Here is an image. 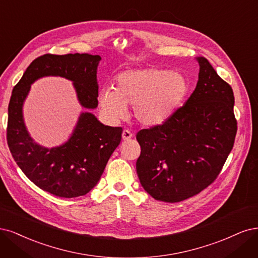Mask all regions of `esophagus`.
Listing matches in <instances>:
<instances>
[{"instance_id":"esophagus-1","label":"esophagus","mask_w":258,"mask_h":258,"mask_svg":"<svg viewBox=\"0 0 258 258\" xmlns=\"http://www.w3.org/2000/svg\"><path fill=\"white\" fill-rule=\"evenodd\" d=\"M133 137V134L128 131V130H124L122 133V138L123 140H128Z\"/></svg>"}]
</instances>
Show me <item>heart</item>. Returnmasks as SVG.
Masks as SVG:
<instances>
[{
    "instance_id": "1",
    "label": "heart",
    "mask_w": 258,
    "mask_h": 258,
    "mask_svg": "<svg viewBox=\"0 0 258 258\" xmlns=\"http://www.w3.org/2000/svg\"><path fill=\"white\" fill-rule=\"evenodd\" d=\"M189 82L180 73L148 68L122 72L115 87L106 86L98 94V104L105 118L119 122L133 105L135 119L145 126H155L168 120L184 103Z\"/></svg>"
}]
</instances>
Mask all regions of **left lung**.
<instances>
[{
    "label": "left lung",
    "mask_w": 258,
    "mask_h": 258,
    "mask_svg": "<svg viewBox=\"0 0 258 258\" xmlns=\"http://www.w3.org/2000/svg\"><path fill=\"white\" fill-rule=\"evenodd\" d=\"M198 81L185 104L160 125L141 130L136 162L140 184L156 201L178 203L217 179L237 133L235 97L206 57H196Z\"/></svg>",
    "instance_id": "1"
}]
</instances>
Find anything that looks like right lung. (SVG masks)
<instances>
[{
    "mask_svg": "<svg viewBox=\"0 0 258 258\" xmlns=\"http://www.w3.org/2000/svg\"><path fill=\"white\" fill-rule=\"evenodd\" d=\"M102 57L89 53L44 54L33 61L14 87L8 105L7 144L15 162L39 188L57 197L86 195L101 179L121 141L122 127L104 125L93 113L81 112L70 139L59 147L36 144L23 119V103L31 85L47 76L73 81L79 104L97 107V66Z\"/></svg>",
    "mask_w": 258,
    "mask_h": 258,
    "instance_id": "add662e5",
    "label": "right lung"
}]
</instances>
